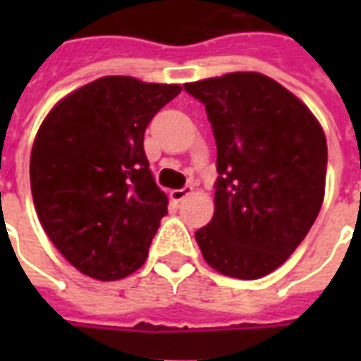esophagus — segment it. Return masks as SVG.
Masks as SVG:
<instances>
[{"label": "esophagus", "mask_w": 361, "mask_h": 361, "mask_svg": "<svg viewBox=\"0 0 361 361\" xmlns=\"http://www.w3.org/2000/svg\"><path fill=\"white\" fill-rule=\"evenodd\" d=\"M192 192V187L191 185H185L181 187V189H174V191L170 192V197H172V200H176V202H181L183 198L189 197Z\"/></svg>", "instance_id": "1"}]
</instances>
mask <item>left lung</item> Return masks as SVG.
Instances as JSON below:
<instances>
[{"mask_svg": "<svg viewBox=\"0 0 361 361\" xmlns=\"http://www.w3.org/2000/svg\"><path fill=\"white\" fill-rule=\"evenodd\" d=\"M206 106L217 144L215 212L195 232L219 274L258 279L307 236L324 200L328 146L311 110L260 73L183 84Z\"/></svg>", "mask_w": 361, "mask_h": 361, "instance_id": "1", "label": "left lung"}]
</instances>
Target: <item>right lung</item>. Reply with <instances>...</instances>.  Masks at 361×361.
I'll return each mask as SVG.
<instances>
[{
    "label": "right lung",
    "instance_id": "obj_1",
    "mask_svg": "<svg viewBox=\"0 0 361 361\" xmlns=\"http://www.w3.org/2000/svg\"><path fill=\"white\" fill-rule=\"evenodd\" d=\"M180 92L103 76L61 99L39 127L33 204L48 238L84 275L118 281L146 260L169 198L153 180L144 133Z\"/></svg>",
    "mask_w": 361,
    "mask_h": 361
}]
</instances>
